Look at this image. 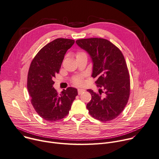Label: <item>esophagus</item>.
<instances>
[{"instance_id":"obj_1","label":"esophagus","mask_w":159,"mask_h":159,"mask_svg":"<svg viewBox=\"0 0 159 159\" xmlns=\"http://www.w3.org/2000/svg\"><path fill=\"white\" fill-rule=\"evenodd\" d=\"M85 91V89H81V88H79L78 89V94H82L83 92H84Z\"/></svg>"}]
</instances>
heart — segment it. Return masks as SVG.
I'll use <instances>...</instances> for the list:
<instances>
[{"label":"heart","instance_id":"b5f03b06","mask_svg":"<svg viewBox=\"0 0 159 159\" xmlns=\"http://www.w3.org/2000/svg\"><path fill=\"white\" fill-rule=\"evenodd\" d=\"M84 52H77L76 53V57L79 56V55L83 54ZM82 78H83V75H78V76H76L75 77H73V79H72V82L75 84V85H81V84L83 83V80H82Z\"/></svg>","mask_w":159,"mask_h":159}]
</instances>
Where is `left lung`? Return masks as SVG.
<instances>
[{"mask_svg": "<svg viewBox=\"0 0 159 159\" xmlns=\"http://www.w3.org/2000/svg\"><path fill=\"white\" fill-rule=\"evenodd\" d=\"M76 43L90 54L92 77L97 78L95 83L101 88L99 93L87 90L92 97L87 104L89 113L101 121H112L122 112L130 97V75L125 57L120 48L106 39H80Z\"/></svg>", "mask_w": 159, "mask_h": 159, "instance_id": "1", "label": "left lung"}]
</instances>
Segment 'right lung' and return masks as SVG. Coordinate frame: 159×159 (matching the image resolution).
<instances>
[{
    "label": "right lung",
    "mask_w": 159,
    "mask_h": 159,
    "mask_svg": "<svg viewBox=\"0 0 159 159\" xmlns=\"http://www.w3.org/2000/svg\"><path fill=\"white\" fill-rule=\"evenodd\" d=\"M74 43L71 39H56L42 48L30 63L27 76L30 102L46 121H56L66 117L78 94L77 89L71 87L61 94L53 87V79L59 72L66 51Z\"/></svg>",
    "instance_id": "right-lung-1"
}]
</instances>
